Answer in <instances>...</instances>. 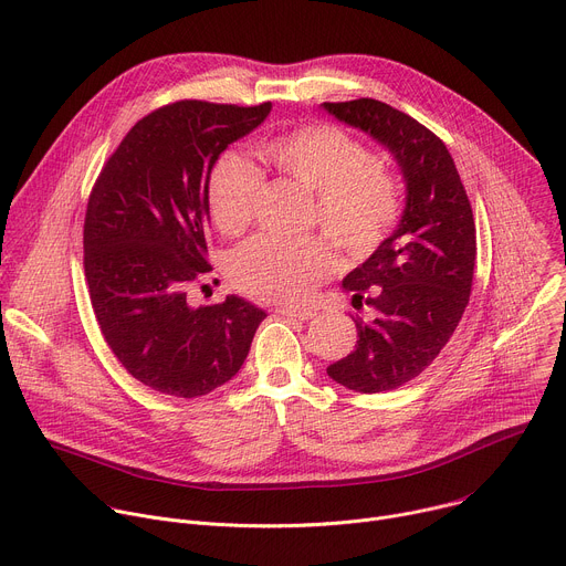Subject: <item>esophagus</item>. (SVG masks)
<instances>
[{"mask_svg":"<svg viewBox=\"0 0 566 566\" xmlns=\"http://www.w3.org/2000/svg\"><path fill=\"white\" fill-rule=\"evenodd\" d=\"M275 313L293 317V319H302V322H306L315 315V311H311V308H291V306H280V308H275Z\"/></svg>","mask_w":566,"mask_h":566,"instance_id":"34e87169","label":"esophagus"}]
</instances>
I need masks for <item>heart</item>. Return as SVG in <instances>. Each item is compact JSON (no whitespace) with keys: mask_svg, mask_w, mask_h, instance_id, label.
I'll return each mask as SVG.
<instances>
[{"mask_svg":"<svg viewBox=\"0 0 566 566\" xmlns=\"http://www.w3.org/2000/svg\"><path fill=\"white\" fill-rule=\"evenodd\" d=\"M271 164L313 195L311 219L338 244L358 255L371 251L398 217L394 179L349 134L332 125H306L275 136L262 147ZM262 172L253 160L223 154L210 175L208 201L217 228L244 232L255 214ZM336 266L325 239L286 241L255 237L230 255V277L239 291L271 304L304 302Z\"/></svg>","mask_w":566,"mask_h":566,"instance_id":"obj_1","label":"heart"}]
</instances>
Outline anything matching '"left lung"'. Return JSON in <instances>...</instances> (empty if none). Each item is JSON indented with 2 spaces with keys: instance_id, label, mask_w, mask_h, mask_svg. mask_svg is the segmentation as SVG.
<instances>
[{
  "instance_id": "obj_1",
  "label": "left lung",
  "mask_w": 566,
  "mask_h": 566,
  "mask_svg": "<svg viewBox=\"0 0 566 566\" xmlns=\"http://www.w3.org/2000/svg\"><path fill=\"white\" fill-rule=\"evenodd\" d=\"M340 123L391 151L406 181V208L394 232L356 266L343 289L356 308V349L327 367L360 394L389 391L417 378L446 347L468 306L476 237L468 195L439 136L380 101L322 103Z\"/></svg>"
}]
</instances>
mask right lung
Listing matches in <instances>:
<instances>
[{"label":"right lung","instance_id":"add662e5","mask_svg":"<svg viewBox=\"0 0 566 566\" xmlns=\"http://www.w3.org/2000/svg\"><path fill=\"white\" fill-rule=\"evenodd\" d=\"M273 105L181 101L138 120L105 164L85 217V275L120 365L168 396L197 398L244 365L262 308L228 295L190 304L206 260L208 184L219 154Z\"/></svg>","mask_w":566,"mask_h":566}]
</instances>
